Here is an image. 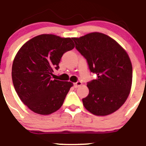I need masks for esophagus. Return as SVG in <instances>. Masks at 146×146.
<instances>
[{"label": "esophagus", "instance_id": "1", "mask_svg": "<svg viewBox=\"0 0 146 146\" xmlns=\"http://www.w3.org/2000/svg\"><path fill=\"white\" fill-rule=\"evenodd\" d=\"M82 82H80V81H78L77 82H76V83H74V87H76V88H77V87H80V86L82 85Z\"/></svg>", "mask_w": 146, "mask_h": 146}]
</instances>
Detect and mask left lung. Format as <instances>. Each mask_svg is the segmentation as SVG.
Segmentation results:
<instances>
[{
	"instance_id": "obj_1",
	"label": "left lung",
	"mask_w": 146,
	"mask_h": 146,
	"mask_svg": "<svg viewBox=\"0 0 146 146\" xmlns=\"http://www.w3.org/2000/svg\"><path fill=\"white\" fill-rule=\"evenodd\" d=\"M76 48L87 59L95 80L87 82L85 108L95 115L114 113L128 97L132 83V65L127 52L115 40L98 32L73 38Z\"/></svg>"
}]
</instances>
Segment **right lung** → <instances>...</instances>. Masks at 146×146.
<instances>
[{"label":"right lung","instance_id":"obj_1","mask_svg":"<svg viewBox=\"0 0 146 146\" xmlns=\"http://www.w3.org/2000/svg\"><path fill=\"white\" fill-rule=\"evenodd\" d=\"M72 38L42 34L27 41L17 53L12 78L20 99L34 113L50 115L63 105L70 82L52 79L66 52L74 48Z\"/></svg>","mask_w":146,"mask_h":146}]
</instances>
